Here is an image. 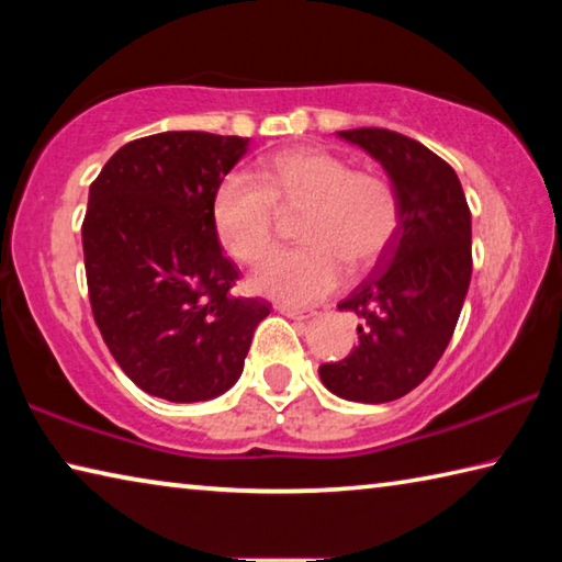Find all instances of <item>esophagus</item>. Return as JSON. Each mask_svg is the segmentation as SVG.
<instances>
[{
  "label": "esophagus",
  "mask_w": 562,
  "mask_h": 562,
  "mask_svg": "<svg viewBox=\"0 0 562 562\" xmlns=\"http://www.w3.org/2000/svg\"><path fill=\"white\" fill-rule=\"evenodd\" d=\"M278 312H282L284 317H290V319H297V322H304V319L315 317V312H312V310H304V307H290V304H280Z\"/></svg>",
  "instance_id": "34e87169"
}]
</instances>
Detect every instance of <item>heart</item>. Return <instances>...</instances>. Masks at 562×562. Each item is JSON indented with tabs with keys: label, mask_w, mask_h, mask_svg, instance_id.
I'll use <instances>...</instances> for the list:
<instances>
[{
	"label": "heart",
	"mask_w": 562,
	"mask_h": 562,
	"mask_svg": "<svg viewBox=\"0 0 562 562\" xmlns=\"http://www.w3.org/2000/svg\"><path fill=\"white\" fill-rule=\"evenodd\" d=\"M258 180L227 176L215 190L213 223L235 260L258 262L274 237L278 204L304 207L294 250L270 255L250 284L282 304H310L325 297L349 270L372 265L398 227V195L384 176L355 170L347 158L319 146L284 148L258 166Z\"/></svg>",
	"instance_id": "heart-1"
}]
</instances>
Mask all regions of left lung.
<instances>
[{
	"label": "left lung",
	"instance_id": "obj_1",
	"mask_svg": "<svg viewBox=\"0 0 562 562\" xmlns=\"http://www.w3.org/2000/svg\"><path fill=\"white\" fill-rule=\"evenodd\" d=\"M384 168L398 195V227L339 310L361 317L359 345L322 364L347 402L402 398L431 374L459 322L471 282V211L456 170L414 138L386 128L337 131Z\"/></svg>",
	"mask_w": 562,
	"mask_h": 562
}]
</instances>
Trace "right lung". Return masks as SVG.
Returning <instances> with one entry per match:
<instances>
[{
	"instance_id": "1",
	"label": "right lung",
	"mask_w": 562,
	"mask_h": 562,
	"mask_svg": "<svg viewBox=\"0 0 562 562\" xmlns=\"http://www.w3.org/2000/svg\"><path fill=\"white\" fill-rule=\"evenodd\" d=\"M250 138L166 131L131 140L89 188L81 225L93 319L146 394L176 404L225 394L270 302L231 294L213 198Z\"/></svg>"
}]
</instances>
